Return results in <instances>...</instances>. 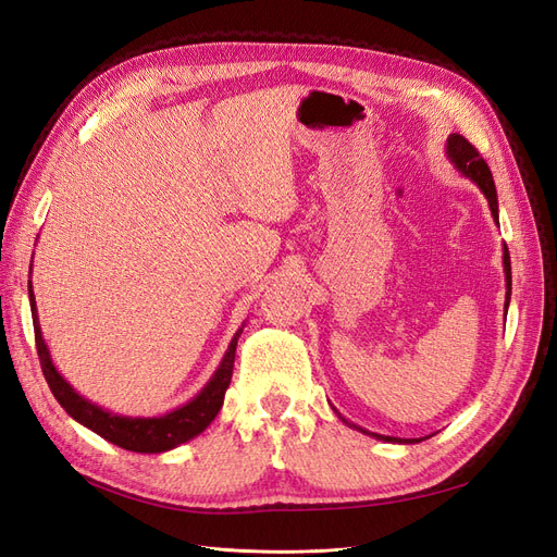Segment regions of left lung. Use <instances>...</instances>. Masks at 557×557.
Segmentation results:
<instances>
[{
    "label": "left lung",
    "mask_w": 557,
    "mask_h": 557,
    "mask_svg": "<svg viewBox=\"0 0 557 557\" xmlns=\"http://www.w3.org/2000/svg\"><path fill=\"white\" fill-rule=\"evenodd\" d=\"M446 156L450 160V164L458 170L465 178H469L471 183H476L481 193L485 195L487 199V207H491V213H493V221L499 225V209H497V190H495V181H493V174L491 170H487L485 160L479 156V150L471 146L465 137H460V134H448L446 139ZM502 262H504V276H507V299H504V311L509 309V301H511V258H509V248L504 246V256H502ZM336 411V409H334ZM339 413V411H336ZM339 418L344 420L346 425L360 430L362 434H369L374 436V440L379 442H387V444H418L423 440H399V436H385V434H376V432H369V430H362L358 425L348 423V420L339 413ZM428 440V436H425Z\"/></svg>",
    "instance_id": "1"
}]
</instances>
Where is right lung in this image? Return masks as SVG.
I'll return each instance as SVG.
<instances>
[{
    "label": "right lung",
    "instance_id": "1",
    "mask_svg": "<svg viewBox=\"0 0 557 557\" xmlns=\"http://www.w3.org/2000/svg\"><path fill=\"white\" fill-rule=\"evenodd\" d=\"M27 288H29L32 323H35L37 352H39L46 383L50 387V393H53L55 399L60 401V407L83 428L92 430L95 434L102 436V440L132 453H164L195 440L197 434H201L211 425V420L218 416V411H221L225 391L230 387V379H232L234 352H237V342L244 332V325L237 330V334L232 336V342L225 350L221 364H218V369L213 372V376L190 401H185L183 407H176L174 411H166L153 418L121 416L78 395L76 387H72V383L58 372V367L53 364V358H50V350L44 342V334L39 327V313H37L35 293H32V281Z\"/></svg>",
    "mask_w": 557,
    "mask_h": 557
}]
</instances>
